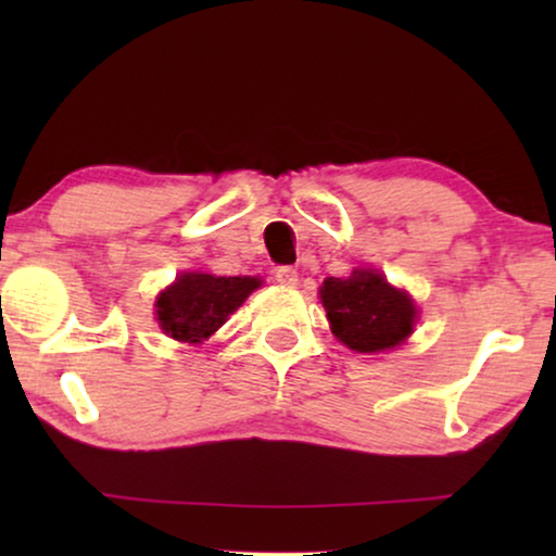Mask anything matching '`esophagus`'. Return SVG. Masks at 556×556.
<instances>
[{
	"instance_id": "34e87169",
	"label": "esophagus",
	"mask_w": 556,
	"mask_h": 556,
	"mask_svg": "<svg viewBox=\"0 0 556 556\" xmlns=\"http://www.w3.org/2000/svg\"><path fill=\"white\" fill-rule=\"evenodd\" d=\"M276 280L286 288H295L299 286V270L291 268V265H283V268L276 270Z\"/></svg>"
}]
</instances>
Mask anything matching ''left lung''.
<instances>
[{"mask_svg":"<svg viewBox=\"0 0 556 556\" xmlns=\"http://www.w3.org/2000/svg\"><path fill=\"white\" fill-rule=\"evenodd\" d=\"M318 295L333 337L352 352H390L415 329V301L379 270L356 268L349 278H326Z\"/></svg>","mask_w":556,"mask_h":556,"instance_id":"obj_1","label":"left lung"}]
</instances>
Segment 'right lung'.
I'll list each match as a JSON object with an SVG mask.
<instances>
[{
	"mask_svg": "<svg viewBox=\"0 0 556 556\" xmlns=\"http://www.w3.org/2000/svg\"><path fill=\"white\" fill-rule=\"evenodd\" d=\"M263 280L253 276H212L189 270L177 276L156 299V321L166 337L202 344L242 306Z\"/></svg>",
	"mask_w": 556,
	"mask_h": 556,
	"instance_id": "add662e5",
	"label": "right lung"
}]
</instances>
